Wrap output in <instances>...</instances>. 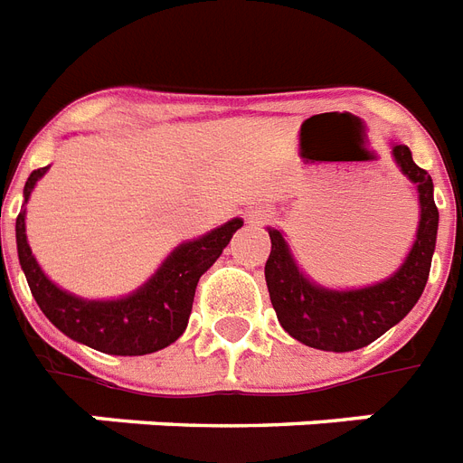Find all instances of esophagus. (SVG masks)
Returning <instances> with one entry per match:
<instances>
[{
    "instance_id": "34e87169",
    "label": "esophagus",
    "mask_w": 463,
    "mask_h": 463,
    "mask_svg": "<svg viewBox=\"0 0 463 463\" xmlns=\"http://www.w3.org/2000/svg\"><path fill=\"white\" fill-rule=\"evenodd\" d=\"M245 218H247V223H250V225H264L269 218H271V213H269L267 209H260V206H257V209L247 211Z\"/></svg>"
}]
</instances>
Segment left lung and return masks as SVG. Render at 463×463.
Here are the masks:
<instances>
[{
    "mask_svg": "<svg viewBox=\"0 0 463 463\" xmlns=\"http://www.w3.org/2000/svg\"><path fill=\"white\" fill-rule=\"evenodd\" d=\"M392 156L402 173L418 187L420 218L409 257L384 281L355 290L322 288L300 271L283 232L269 228L271 254L264 267L269 298L283 329L309 348L358 351L402 322L423 296L439 221L432 199V177L413 163L409 146L394 144Z\"/></svg>",
    "mask_w": 463,
    "mask_h": 463,
    "instance_id": "8db88e82",
    "label": "left lung"
}]
</instances>
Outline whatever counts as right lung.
Masks as SVG:
<instances>
[{
    "label": "right lung",
    "instance_id": "right-lung-1",
    "mask_svg": "<svg viewBox=\"0 0 463 463\" xmlns=\"http://www.w3.org/2000/svg\"><path fill=\"white\" fill-rule=\"evenodd\" d=\"M45 173L47 167L33 170L24 187L25 202ZM238 228H242V218H232L202 238L182 242L141 288L119 300H83L54 286L25 240V209L16 218V247L35 303L61 334L110 355H146L175 344L187 329L196 283Z\"/></svg>",
    "mask_w": 463,
    "mask_h": 463
}]
</instances>
